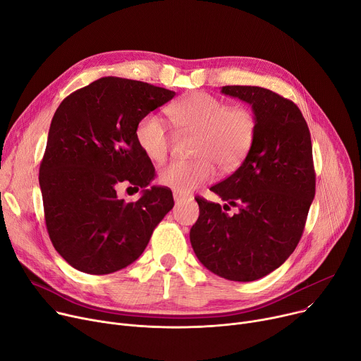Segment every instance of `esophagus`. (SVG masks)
Returning <instances> with one entry per match:
<instances>
[{
  "mask_svg": "<svg viewBox=\"0 0 361 361\" xmlns=\"http://www.w3.org/2000/svg\"><path fill=\"white\" fill-rule=\"evenodd\" d=\"M187 199H188L187 196H184V195L177 193V191H174V200H176V203H181V202H184V200H187Z\"/></svg>",
  "mask_w": 361,
  "mask_h": 361,
  "instance_id": "34e87169",
  "label": "esophagus"
}]
</instances>
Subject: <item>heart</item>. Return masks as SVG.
Listing matches in <instances>:
<instances>
[{
    "instance_id": "b5f03b06",
    "label": "heart",
    "mask_w": 361,
    "mask_h": 361,
    "mask_svg": "<svg viewBox=\"0 0 361 361\" xmlns=\"http://www.w3.org/2000/svg\"><path fill=\"white\" fill-rule=\"evenodd\" d=\"M168 116L187 133L197 135L195 161H173L159 170V183L185 195L213 180L216 168L231 171L244 161L254 145L258 122L252 110L229 107L210 94L197 92L171 104ZM136 140L149 159L161 162L170 152L173 137L155 114H148L136 126Z\"/></svg>"
}]
</instances>
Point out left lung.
<instances>
[{"label":"left lung","instance_id":"left-lung-1","mask_svg":"<svg viewBox=\"0 0 361 361\" xmlns=\"http://www.w3.org/2000/svg\"><path fill=\"white\" fill-rule=\"evenodd\" d=\"M222 92L252 107L257 135L241 166L210 188L238 212L196 199L190 243L212 273L254 281L279 269L300 241L315 197L310 133L299 107L267 88L226 85Z\"/></svg>","mask_w":361,"mask_h":361}]
</instances>
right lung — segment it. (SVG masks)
<instances>
[{
    "label": "right lung",
    "instance_id": "1",
    "mask_svg": "<svg viewBox=\"0 0 361 361\" xmlns=\"http://www.w3.org/2000/svg\"><path fill=\"white\" fill-rule=\"evenodd\" d=\"M174 95L148 82L104 77L56 109L39 184L47 233L69 266L88 274L128 267L173 209L170 188H148L155 168L139 147L136 126ZM122 182L142 188L141 199L118 200Z\"/></svg>",
    "mask_w": 361,
    "mask_h": 361
}]
</instances>
